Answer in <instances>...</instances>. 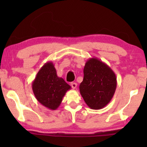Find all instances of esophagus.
Segmentation results:
<instances>
[{
  "instance_id": "obj_1",
  "label": "esophagus",
  "mask_w": 147,
  "mask_h": 147,
  "mask_svg": "<svg viewBox=\"0 0 147 147\" xmlns=\"http://www.w3.org/2000/svg\"><path fill=\"white\" fill-rule=\"evenodd\" d=\"M71 86L72 87V88L73 89H75L76 87H77V84L75 83V82H72L71 84Z\"/></svg>"
}]
</instances>
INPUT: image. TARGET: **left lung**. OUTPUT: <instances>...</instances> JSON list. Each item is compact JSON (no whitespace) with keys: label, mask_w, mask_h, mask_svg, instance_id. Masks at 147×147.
<instances>
[{"label":"left lung","mask_w":147,"mask_h":147,"mask_svg":"<svg viewBox=\"0 0 147 147\" xmlns=\"http://www.w3.org/2000/svg\"><path fill=\"white\" fill-rule=\"evenodd\" d=\"M116 88L115 74L108 65L96 58L87 60L84 69V80L79 89L89 108H104L112 99Z\"/></svg>","instance_id":"1"}]
</instances>
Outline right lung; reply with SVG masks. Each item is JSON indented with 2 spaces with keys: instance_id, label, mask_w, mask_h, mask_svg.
I'll return each mask as SVG.
<instances>
[{
  "instance_id": "1",
  "label": "right lung",
  "mask_w": 147,
  "mask_h": 147,
  "mask_svg": "<svg viewBox=\"0 0 147 147\" xmlns=\"http://www.w3.org/2000/svg\"><path fill=\"white\" fill-rule=\"evenodd\" d=\"M32 88L39 103L51 110H55L71 87L63 78L58 76L53 62L48 61L37 73Z\"/></svg>"
}]
</instances>
